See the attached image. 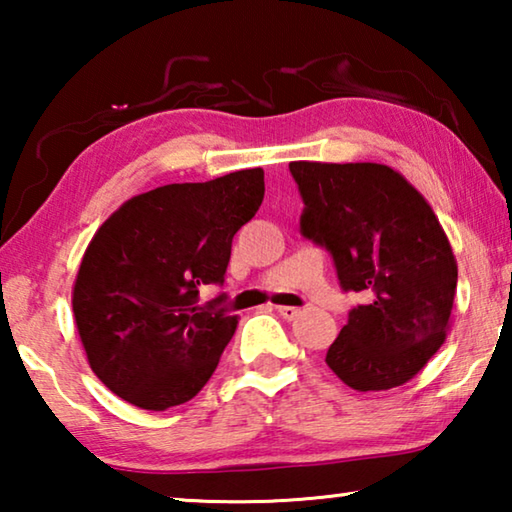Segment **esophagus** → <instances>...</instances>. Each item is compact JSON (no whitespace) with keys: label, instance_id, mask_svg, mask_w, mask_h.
Here are the masks:
<instances>
[{"label":"esophagus","instance_id":"esophagus-1","mask_svg":"<svg viewBox=\"0 0 512 512\" xmlns=\"http://www.w3.org/2000/svg\"><path fill=\"white\" fill-rule=\"evenodd\" d=\"M277 314H280L282 318H287V320H293V318H296V316L300 314V309H298V307L282 305V307H277Z\"/></svg>","mask_w":512,"mask_h":512}]
</instances>
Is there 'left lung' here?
<instances>
[{"label":"left lung","instance_id":"8db88e82","mask_svg":"<svg viewBox=\"0 0 512 512\" xmlns=\"http://www.w3.org/2000/svg\"><path fill=\"white\" fill-rule=\"evenodd\" d=\"M305 210L302 237L334 259L343 291L361 293L327 350L354 391L413 379L443 345L458 268L445 230L418 189L375 162H291Z\"/></svg>","mask_w":512,"mask_h":512}]
</instances>
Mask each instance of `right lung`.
Here are the masks:
<instances>
[{"instance_id":"add662e5","label":"right lung","mask_w":512,"mask_h":512,"mask_svg":"<svg viewBox=\"0 0 512 512\" xmlns=\"http://www.w3.org/2000/svg\"><path fill=\"white\" fill-rule=\"evenodd\" d=\"M264 201V171L164 185L126 201L85 250L74 318L90 368L121 400L164 411L192 400L237 329L201 302L223 284L232 237Z\"/></svg>"}]
</instances>
